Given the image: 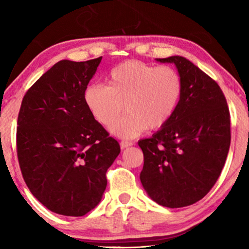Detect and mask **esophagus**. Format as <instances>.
Here are the masks:
<instances>
[{
    "instance_id": "obj_1",
    "label": "esophagus",
    "mask_w": 249,
    "mask_h": 249,
    "mask_svg": "<svg viewBox=\"0 0 249 249\" xmlns=\"http://www.w3.org/2000/svg\"><path fill=\"white\" fill-rule=\"evenodd\" d=\"M120 145H121V149H125V148H127V147L132 146L133 142H127V141H122Z\"/></svg>"
}]
</instances>
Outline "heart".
Listing matches in <instances>:
<instances>
[{
  "mask_svg": "<svg viewBox=\"0 0 249 249\" xmlns=\"http://www.w3.org/2000/svg\"><path fill=\"white\" fill-rule=\"evenodd\" d=\"M181 92L182 81L176 69L127 60L109 71L107 87H88L84 101L95 120L105 126L121 115L125 104L127 113L111 126V132L133 138L147 128L163 127L178 107Z\"/></svg>",
  "mask_w": 249,
  "mask_h": 249,
  "instance_id": "obj_1",
  "label": "heart"
}]
</instances>
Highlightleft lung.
Instances as JSON below:
<instances>
[{
  "label": "left lung",
  "instance_id": "left-lung-1",
  "mask_svg": "<svg viewBox=\"0 0 249 249\" xmlns=\"http://www.w3.org/2000/svg\"><path fill=\"white\" fill-rule=\"evenodd\" d=\"M157 61L176 65L182 92L169 122L138 142L141 181L158 204L182 208L208 195L221 175L231 145L230 109L220 86L188 59Z\"/></svg>",
  "mask_w": 249,
  "mask_h": 249
}]
</instances>
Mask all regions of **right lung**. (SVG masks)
Returning a JSON list of instances; mask_svg holds the SVG:
<instances>
[{
  "label": "right lung",
  "mask_w": 249,
  "mask_h": 249,
  "mask_svg": "<svg viewBox=\"0 0 249 249\" xmlns=\"http://www.w3.org/2000/svg\"><path fill=\"white\" fill-rule=\"evenodd\" d=\"M101 59L57 62L29 88L19 108L23 178L41 204L61 215L83 216L99 204L121 151L84 101Z\"/></svg>",
  "instance_id": "1"
}]
</instances>
